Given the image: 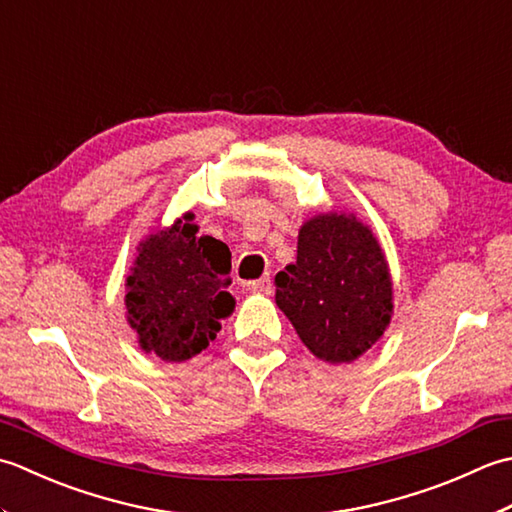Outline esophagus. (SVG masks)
<instances>
[{"label": "esophagus", "mask_w": 512, "mask_h": 512, "mask_svg": "<svg viewBox=\"0 0 512 512\" xmlns=\"http://www.w3.org/2000/svg\"><path fill=\"white\" fill-rule=\"evenodd\" d=\"M247 287H249V291H254V294H263V296L271 294V280H269V276L252 280V283H247Z\"/></svg>", "instance_id": "1"}]
</instances>
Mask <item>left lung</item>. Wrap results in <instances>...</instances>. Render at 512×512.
<instances>
[{
    "instance_id": "obj_1",
    "label": "left lung",
    "mask_w": 512,
    "mask_h": 512,
    "mask_svg": "<svg viewBox=\"0 0 512 512\" xmlns=\"http://www.w3.org/2000/svg\"><path fill=\"white\" fill-rule=\"evenodd\" d=\"M274 285L302 344L329 364L364 356L393 316L387 256L356 214L331 210L302 223L296 263L278 271Z\"/></svg>"
}]
</instances>
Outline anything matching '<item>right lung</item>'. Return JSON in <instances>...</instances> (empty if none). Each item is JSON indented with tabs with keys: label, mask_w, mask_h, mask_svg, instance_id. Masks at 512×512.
<instances>
[{
	"label": "right lung",
	"mask_w": 512,
	"mask_h": 512,
	"mask_svg": "<svg viewBox=\"0 0 512 512\" xmlns=\"http://www.w3.org/2000/svg\"><path fill=\"white\" fill-rule=\"evenodd\" d=\"M194 214L156 229L137 247L125 278V318L139 347L165 362L198 356L236 307L232 252L223 241L198 236Z\"/></svg>",
	"instance_id": "right-lung-1"
}]
</instances>
